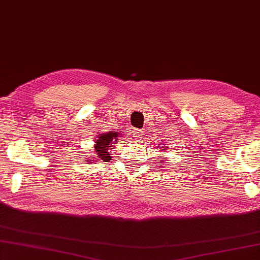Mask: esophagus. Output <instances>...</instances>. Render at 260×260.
<instances>
[{
	"instance_id": "1",
	"label": "esophagus",
	"mask_w": 260,
	"mask_h": 260,
	"mask_svg": "<svg viewBox=\"0 0 260 260\" xmlns=\"http://www.w3.org/2000/svg\"><path fill=\"white\" fill-rule=\"evenodd\" d=\"M143 135H144V131L143 129H134L133 131V138L136 141H141L143 139Z\"/></svg>"
}]
</instances>
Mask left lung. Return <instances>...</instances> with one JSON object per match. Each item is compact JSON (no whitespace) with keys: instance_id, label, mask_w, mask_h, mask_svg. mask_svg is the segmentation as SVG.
I'll return each instance as SVG.
<instances>
[{"instance_id":"left-lung-1","label":"left lung","mask_w":260,"mask_h":260,"mask_svg":"<svg viewBox=\"0 0 260 260\" xmlns=\"http://www.w3.org/2000/svg\"><path fill=\"white\" fill-rule=\"evenodd\" d=\"M165 146H168V144H165ZM164 150H166V148H162V150H160V151H164ZM165 152V151H164ZM164 159H166V158H164ZM160 164H162V162H160Z\"/></svg>"}]
</instances>
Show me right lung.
Returning a JSON list of instances; mask_svg holds the SVG:
<instances>
[{
  "mask_svg": "<svg viewBox=\"0 0 260 260\" xmlns=\"http://www.w3.org/2000/svg\"><path fill=\"white\" fill-rule=\"evenodd\" d=\"M124 136V135H122ZM121 134L119 132H107V133H102L99 134L98 138L95 140V144H94V154L95 157L94 159L96 161H100V160H103V161H109L111 159V155L109 153V150L112 149L119 138H122ZM93 160H89L87 162H91Z\"/></svg>",
  "mask_w": 260,
  "mask_h": 260,
  "instance_id": "add662e5",
  "label": "right lung"
}]
</instances>
